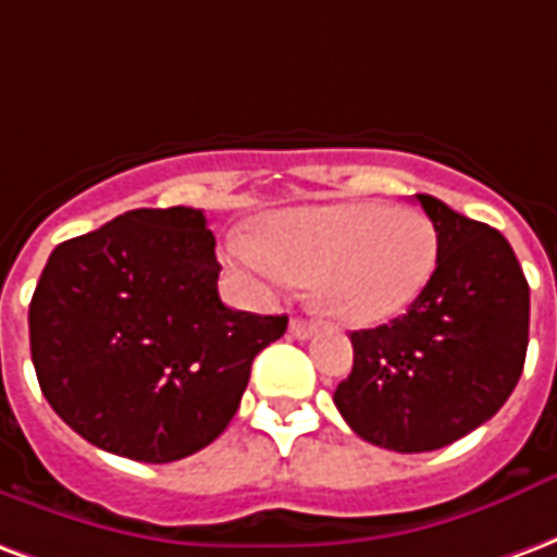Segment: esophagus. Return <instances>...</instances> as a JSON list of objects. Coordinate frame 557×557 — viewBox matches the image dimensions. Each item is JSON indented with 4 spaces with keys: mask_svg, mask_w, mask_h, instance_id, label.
Listing matches in <instances>:
<instances>
[{
    "mask_svg": "<svg viewBox=\"0 0 557 557\" xmlns=\"http://www.w3.org/2000/svg\"><path fill=\"white\" fill-rule=\"evenodd\" d=\"M314 332H318V326H314L311 320H302V318L290 320V335H294V338H311Z\"/></svg>",
    "mask_w": 557,
    "mask_h": 557,
    "instance_id": "34e87169",
    "label": "esophagus"
}]
</instances>
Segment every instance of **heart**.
I'll use <instances>...</instances> for the list:
<instances>
[{"label": "heart", "instance_id": "heart-1", "mask_svg": "<svg viewBox=\"0 0 557 557\" xmlns=\"http://www.w3.org/2000/svg\"><path fill=\"white\" fill-rule=\"evenodd\" d=\"M225 251L249 282H302L326 318L376 326L424 294L440 261V234L416 207L335 201L270 213L258 239L234 234Z\"/></svg>", "mask_w": 557, "mask_h": 557}]
</instances>
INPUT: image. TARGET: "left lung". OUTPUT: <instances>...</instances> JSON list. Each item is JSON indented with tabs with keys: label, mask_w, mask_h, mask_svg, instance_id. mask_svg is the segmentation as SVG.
<instances>
[{
	"label": "left lung",
	"mask_w": 557,
	"mask_h": 557,
	"mask_svg": "<svg viewBox=\"0 0 557 557\" xmlns=\"http://www.w3.org/2000/svg\"><path fill=\"white\" fill-rule=\"evenodd\" d=\"M440 234L424 294L392 323L352 332L335 407L371 445L421 454L481 428L517 388L529 350V282L502 234L416 195Z\"/></svg>",
	"instance_id": "1"
}]
</instances>
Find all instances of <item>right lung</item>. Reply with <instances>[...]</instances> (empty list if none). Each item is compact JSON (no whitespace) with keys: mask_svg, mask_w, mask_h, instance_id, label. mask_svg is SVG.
Masks as SVG:
<instances>
[{"mask_svg":"<svg viewBox=\"0 0 557 557\" xmlns=\"http://www.w3.org/2000/svg\"><path fill=\"white\" fill-rule=\"evenodd\" d=\"M205 210H127L64 239L28 306L32 362L55 416L139 462L189 457L228 428L255 356L287 318L219 299Z\"/></svg>","mask_w":557,"mask_h":557,"instance_id":"right-lung-1","label":"right lung"}]
</instances>
